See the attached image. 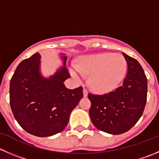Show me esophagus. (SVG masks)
<instances>
[{"label": "esophagus", "instance_id": "34e87169", "mask_svg": "<svg viewBox=\"0 0 159 159\" xmlns=\"http://www.w3.org/2000/svg\"><path fill=\"white\" fill-rule=\"evenodd\" d=\"M88 95H89V93H88V91L86 90L85 89H83V96H84V97H87Z\"/></svg>", "mask_w": 159, "mask_h": 159}]
</instances>
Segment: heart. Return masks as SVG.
Listing matches in <instances>:
<instances>
[{
  "instance_id": "1",
  "label": "heart",
  "mask_w": 159,
  "mask_h": 159,
  "mask_svg": "<svg viewBox=\"0 0 159 159\" xmlns=\"http://www.w3.org/2000/svg\"><path fill=\"white\" fill-rule=\"evenodd\" d=\"M127 62L121 54L100 53L81 58L78 67L70 70L72 76L80 78L82 73L91 75L90 84L100 93L112 92L120 86L125 78Z\"/></svg>"
}]
</instances>
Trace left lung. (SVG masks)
Here are the masks:
<instances>
[{
  "instance_id": "8db88e82",
  "label": "left lung",
  "mask_w": 159,
  "mask_h": 159,
  "mask_svg": "<svg viewBox=\"0 0 159 159\" xmlns=\"http://www.w3.org/2000/svg\"><path fill=\"white\" fill-rule=\"evenodd\" d=\"M127 74L123 85L103 95L89 94V116L98 130L120 134L131 129L142 116L147 102L148 81L141 64L123 53Z\"/></svg>"
}]
</instances>
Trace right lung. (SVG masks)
Returning a JSON list of instances; mask_svg holds the SVG:
<instances>
[{
    "label": "right lung",
    "instance_id": "obj_1",
    "mask_svg": "<svg viewBox=\"0 0 159 159\" xmlns=\"http://www.w3.org/2000/svg\"><path fill=\"white\" fill-rule=\"evenodd\" d=\"M63 65L53 75L41 71V56L35 53L21 61L10 82V105L15 120L32 135L50 137L64 130L71 111L83 97L82 87L68 89L64 82L70 78L67 57L59 54Z\"/></svg>",
    "mask_w": 159,
    "mask_h": 159
}]
</instances>
